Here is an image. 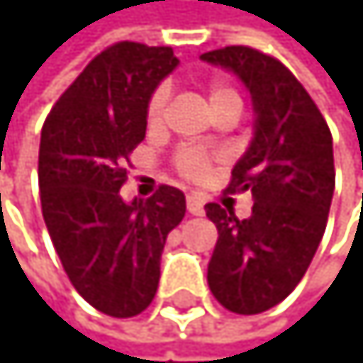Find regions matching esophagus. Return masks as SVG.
Here are the masks:
<instances>
[{
	"label": "esophagus",
	"mask_w": 363,
	"mask_h": 363,
	"mask_svg": "<svg viewBox=\"0 0 363 363\" xmlns=\"http://www.w3.org/2000/svg\"><path fill=\"white\" fill-rule=\"evenodd\" d=\"M186 206H189V213H193V216H202L204 213L202 197H197V195H189V197H186Z\"/></svg>",
	"instance_id": "esophagus-1"
}]
</instances>
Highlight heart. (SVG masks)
I'll return each mask as SVG.
<instances>
[{"instance_id": "1", "label": "heart", "mask_w": 363, "mask_h": 363, "mask_svg": "<svg viewBox=\"0 0 363 363\" xmlns=\"http://www.w3.org/2000/svg\"><path fill=\"white\" fill-rule=\"evenodd\" d=\"M206 95H209L211 108H218L225 102H241V97H238L236 90L225 82H211ZM166 108H168V90L161 86V88L154 90L150 102H147V122L150 125H159V122L163 120V116H166ZM174 168H177V172L184 179L200 182L209 174L211 159L197 147H184L177 152V157H174Z\"/></svg>"}]
</instances>
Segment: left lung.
Instances as JSON below:
<instances>
[{"instance_id": "1", "label": "left lung", "mask_w": 363, "mask_h": 363, "mask_svg": "<svg viewBox=\"0 0 363 363\" xmlns=\"http://www.w3.org/2000/svg\"><path fill=\"white\" fill-rule=\"evenodd\" d=\"M202 58L241 79L257 113L255 138L225 189L252 193V216L238 220L229 206H204L218 227L209 289L225 309L250 316L279 305L316 255L334 193L332 134L305 86L275 56L232 45Z\"/></svg>"}]
</instances>
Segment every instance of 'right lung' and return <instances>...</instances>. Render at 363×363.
Segmentation results:
<instances>
[{
  "label": "right lung",
  "mask_w": 363,
  "mask_h": 363,
  "mask_svg": "<svg viewBox=\"0 0 363 363\" xmlns=\"http://www.w3.org/2000/svg\"><path fill=\"white\" fill-rule=\"evenodd\" d=\"M177 63L172 47L111 45L43 125L38 186L47 232L79 296L113 318L150 307L163 245L186 213L184 193L166 184L147 200L120 197L129 154L145 138L150 97Z\"/></svg>",
  "instance_id": "1"
}]
</instances>
